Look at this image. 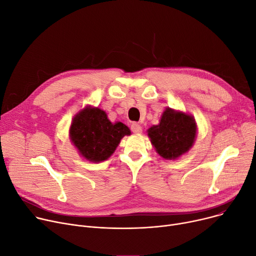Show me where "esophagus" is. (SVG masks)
<instances>
[{
    "label": "esophagus",
    "instance_id": "esophagus-1",
    "mask_svg": "<svg viewBox=\"0 0 256 256\" xmlns=\"http://www.w3.org/2000/svg\"><path fill=\"white\" fill-rule=\"evenodd\" d=\"M131 130L133 133H136V134H140L142 132V126L138 125V123H133L131 125Z\"/></svg>",
    "mask_w": 256,
    "mask_h": 256
}]
</instances>
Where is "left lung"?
Wrapping results in <instances>:
<instances>
[{
    "label": "left lung",
    "instance_id": "1",
    "mask_svg": "<svg viewBox=\"0 0 256 256\" xmlns=\"http://www.w3.org/2000/svg\"><path fill=\"white\" fill-rule=\"evenodd\" d=\"M146 132L155 151L163 159L176 160L194 144L198 125L191 114L166 108L159 124L150 127Z\"/></svg>",
    "mask_w": 256,
    "mask_h": 256
}]
</instances>
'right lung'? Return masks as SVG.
Masks as SVG:
<instances>
[{
    "label": "right lung",
    "mask_w": 256,
    "mask_h": 256,
    "mask_svg": "<svg viewBox=\"0 0 256 256\" xmlns=\"http://www.w3.org/2000/svg\"><path fill=\"white\" fill-rule=\"evenodd\" d=\"M130 129L122 122H110L106 112L86 105L72 118L69 138L86 161L99 163L108 160Z\"/></svg>",
    "instance_id": "right-lung-1"
}]
</instances>
